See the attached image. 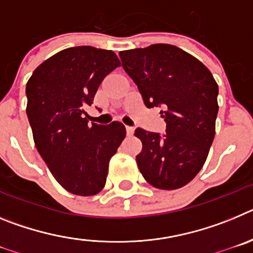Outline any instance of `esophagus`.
Listing matches in <instances>:
<instances>
[{
	"label": "esophagus",
	"mask_w": 253,
	"mask_h": 253,
	"mask_svg": "<svg viewBox=\"0 0 253 253\" xmlns=\"http://www.w3.org/2000/svg\"><path fill=\"white\" fill-rule=\"evenodd\" d=\"M133 133H134L133 126H126V134H128V135H133Z\"/></svg>",
	"instance_id": "1"
}]
</instances>
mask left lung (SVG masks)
Listing matches in <instances>:
<instances>
[{
	"mask_svg": "<svg viewBox=\"0 0 253 253\" xmlns=\"http://www.w3.org/2000/svg\"><path fill=\"white\" fill-rule=\"evenodd\" d=\"M123 68L147 107L160 106L166 134L135 129L142 140L137 165L152 186L175 190L204 166L215 135L218 84L199 59L169 44L119 53Z\"/></svg>",
	"mask_w": 253,
	"mask_h": 253,
	"instance_id": "left-lung-1",
	"label": "left lung"
}]
</instances>
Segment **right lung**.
Returning <instances> with one entry per match:
<instances>
[{"label": "right lung", "mask_w": 253, "mask_h": 253, "mask_svg": "<svg viewBox=\"0 0 253 253\" xmlns=\"http://www.w3.org/2000/svg\"><path fill=\"white\" fill-rule=\"evenodd\" d=\"M119 66L113 50L73 46L48 58L26 84L35 147L58 184L75 195L104 189L110 158L125 138L122 123L86 119L100 84Z\"/></svg>", "instance_id": "obj_1"}]
</instances>
